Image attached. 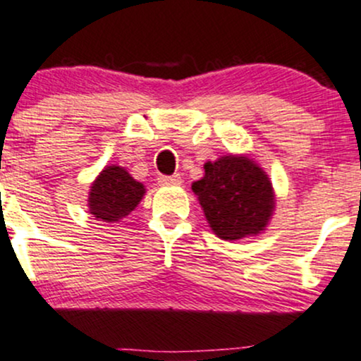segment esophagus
I'll use <instances>...</instances> for the list:
<instances>
[{
    "instance_id": "esophagus-1",
    "label": "esophagus",
    "mask_w": 361,
    "mask_h": 361,
    "mask_svg": "<svg viewBox=\"0 0 361 361\" xmlns=\"http://www.w3.org/2000/svg\"><path fill=\"white\" fill-rule=\"evenodd\" d=\"M159 185H181L180 174H173V176H159L157 178Z\"/></svg>"
}]
</instances>
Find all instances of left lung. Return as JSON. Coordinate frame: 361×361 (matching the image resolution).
I'll use <instances>...</instances> for the list:
<instances>
[{
  "label": "left lung",
  "instance_id": "left-lung-1",
  "mask_svg": "<svg viewBox=\"0 0 361 361\" xmlns=\"http://www.w3.org/2000/svg\"><path fill=\"white\" fill-rule=\"evenodd\" d=\"M192 190L217 238L236 241L265 231L276 211L269 174L245 154H226L204 164Z\"/></svg>",
  "mask_w": 361,
  "mask_h": 361
}]
</instances>
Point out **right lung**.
<instances>
[{"label":"right lung","instance_id":"right-lung-1","mask_svg":"<svg viewBox=\"0 0 361 361\" xmlns=\"http://www.w3.org/2000/svg\"><path fill=\"white\" fill-rule=\"evenodd\" d=\"M145 195L144 183L137 181L125 168L106 166L89 188V214L102 223H120L140 204Z\"/></svg>","mask_w":361,"mask_h":361}]
</instances>
